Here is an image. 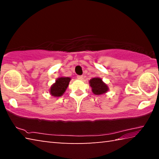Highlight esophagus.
I'll list each match as a JSON object with an SVG mask.
<instances>
[{
    "instance_id": "esophagus-1",
    "label": "esophagus",
    "mask_w": 159,
    "mask_h": 159,
    "mask_svg": "<svg viewBox=\"0 0 159 159\" xmlns=\"http://www.w3.org/2000/svg\"><path fill=\"white\" fill-rule=\"evenodd\" d=\"M77 79L79 80H83V76H77Z\"/></svg>"
}]
</instances>
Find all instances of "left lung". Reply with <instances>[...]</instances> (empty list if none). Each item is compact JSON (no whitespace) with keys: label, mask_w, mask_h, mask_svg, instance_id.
I'll return each instance as SVG.
<instances>
[{"label":"left lung","mask_w":159,"mask_h":159,"mask_svg":"<svg viewBox=\"0 0 159 159\" xmlns=\"http://www.w3.org/2000/svg\"><path fill=\"white\" fill-rule=\"evenodd\" d=\"M89 84L92 88L93 93L96 95H103V94L108 92L109 90L108 85L99 77H95L89 80Z\"/></svg>","instance_id":"8db88e82"}]
</instances>
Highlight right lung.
Segmentation results:
<instances>
[{"instance_id":"add662e5","label":"right lung","mask_w":159,"mask_h":159,"mask_svg":"<svg viewBox=\"0 0 159 159\" xmlns=\"http://www.w3.org/2000/svg\"><path fill=\"white\" fill-rule=\"evenodd\" d=\"M71 78L60 77L55 80V83L51 85L49 90L50 94L55 98H59L64 95L66 88H68Z\"/></svg>"}]
</instances>
